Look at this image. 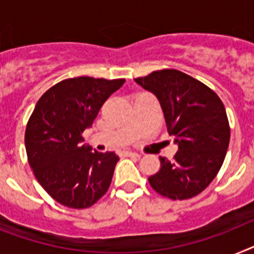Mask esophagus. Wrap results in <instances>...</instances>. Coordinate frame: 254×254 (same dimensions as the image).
Segmentation results:
<instances>
[{
  "mask_svg": "<svg viewBox=\"0 0 254 254\" xmlns=\"http://www.w3.org/2000/svg\"><path fill=\"white\" fill-rule=\"evenodd\" d=\"M122 154H123V156H125V157H140L139 153L131 152V150H125V152H123Z\"/></svg>",
  "mask_w": 254,
  "mask_h": 254,
  "instance_id": "34e87169",
  "label": "esophagus"
}]
</instances>
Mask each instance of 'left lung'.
I'll return each mask as SVG.
<instances>
[{
  "instance_id": "obj_1",
  "label": "left lung",
  "mask_w": 254,
  "mask_h": 254,
  "mask_svg": "<svg viewBox=\"0 0 254 254\" xmlns=\"http://www.w3.org/2000/svg\"><path fill=\"white\" fill-rule=\"evenodd\" d=\"M135 81L158 98L169 135L179 148L173 161L160 157L161 169L149 177V184L171 200L197 196L225 161L230 142L225 105L210 88L182 71H154Z\"/></svg>"
}]
</instances>
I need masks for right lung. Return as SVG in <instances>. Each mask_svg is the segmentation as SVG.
Returning a JSON list of instances; mask_svg holds the SVG:
<instances>
[{
    "label": "right lung",
    "instance_id": "obj_1",
    "mask_svg": "<svg viewBox=\"0 0 254 254\" xmlns=\"http://www.w3.org/2000/svg\"><path fill=\"white\" fill-rule=\"evenodd\" d=\"M125 81L72 77L57 83L37 101L24 136L27 157L37 182L57 202L85 209L108 192L119 157L92 152L81 133Z\"/></svg>",
    "mask_w": 254,
    "mask_h": 254
}]
</instances>
